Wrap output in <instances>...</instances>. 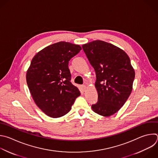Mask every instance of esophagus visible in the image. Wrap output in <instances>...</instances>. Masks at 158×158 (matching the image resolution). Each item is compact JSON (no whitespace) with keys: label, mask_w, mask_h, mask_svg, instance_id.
I'll list each match as a JSON object with an SVG mask.
<instances>
[{"label":"esophagus","mask_w":158,"mask_h":158,"mask_svg":"<svg viewBox=\"0 0 158 158\" xmlns=\"http://www.w3.org/2000/svg\"><path fill=\"white\" fill-rule=\"evenodd\" d=\"M81 89H82V90L83 91H85V90H86V85H82V86H81Z\"/></svg>","instance_id":"1"}]
</instances>
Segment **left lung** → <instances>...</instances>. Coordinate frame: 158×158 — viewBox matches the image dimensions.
Segmentation results:
<instances>
[{"label":"left lung","mask_w":158,"mask_h":158,"mask_svg":"<svg viewBox=\"0 0 158 158\" xmlns=\"http://www.w3.org/2000/svg\"><path fill=\"white\" fill-rule=\"evenodd\" d=\"M82 48L96 73L98 102L92 109L100 115L110 117L123 107L131 93L135 73L130 58L120 48L101 40Z\"/></svg>","instance_id":"8db88e82"}]
</instances>
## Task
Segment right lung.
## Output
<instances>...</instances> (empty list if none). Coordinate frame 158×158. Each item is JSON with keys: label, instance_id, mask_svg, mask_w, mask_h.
I'll list each match as a JSON object with an SVG mask.
<instances>
[{"label": "right lung", "instance_id": "obj_1", "mask_svg": "<svg viewBox=\"0 0 158 158\" xmlns=\"http://www.w3.org/2000/svg\"><path fill=\"white\" fill-rule=\"evenodd\" d=\"M81 49L78 44L60 41L43 48L31 60L26 74L27 85L36 106L50 117L68 114L81 94L70 82L68 64Z\"/></svg>", "mask_w": 158, "mask_h": 158}]
</instances>
